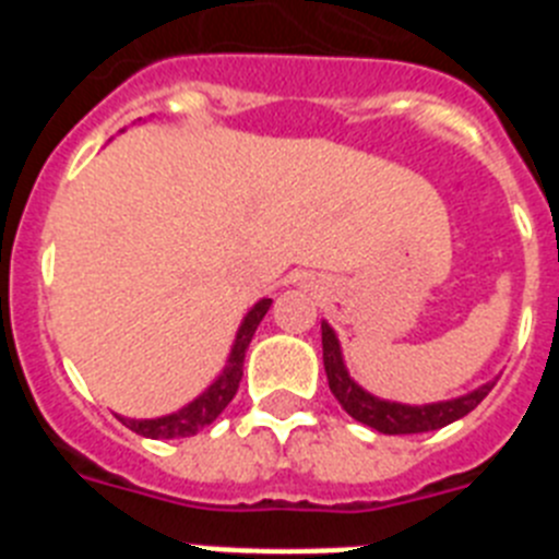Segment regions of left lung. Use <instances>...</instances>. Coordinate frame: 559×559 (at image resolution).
<instances>
[{"mask_svg":"<svg viewBox=\"0 0 559 559\" xmlns=\"http://www.w3.org/2000/svg\"><path fill=\"white\" fill-rule=\"evenodd\" d=\"M322 349L330 392L335 394V400L344 406L349 417L380 433H423L451 426L453 419H462L464 414H471L490 394V389L496 386V383H487V386L464 394V397L431 403V406H403V403H389V400L372 397V394L364 392L349 378L347 369H344V360H341L338 338H335L330 324H322Z\"/></svg>","mask_w":559,"mask_h":559,"instance_id":"obj_1","label":"left lung"}]
</instances>
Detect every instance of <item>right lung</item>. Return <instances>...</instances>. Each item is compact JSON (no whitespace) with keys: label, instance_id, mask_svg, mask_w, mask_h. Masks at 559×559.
<instances>
[{"label":"right lung","instance_id":"obj_1","mask_svg":"<svg viewBox=\"0 0 559 559\" xmlns=\"http://www.w3.org/2000/svg\"><path fill=\"white\" fill-rule=\"evenodd\" d=\"M271 299H260L254 308L249 310V316L243 319L240 330H237L235 347H231L229 360H226V369L221 372V378L201 394L199 400H192L190 406H185L181 412L167 414V417L159 419H122V426L131 428L133 433L151 439H179V437H192L199 433L201 428H206L212 419L218 417L226 406L231 403V397L237 394V386H240V378H243V360L246 349L251 344V335H254L257 324L263 322V316L269 313Z\"/></svg>","mask_w":559,"mask_h":559}]
</instances>
